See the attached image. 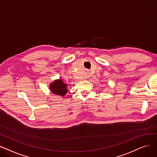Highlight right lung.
Returning <instances> with one entry per match:
<instances>
[{
	"label": "right lung",
	"instance_id": "obj_1",
	"mask_svg": "<svg viewBox=\"0 0 157 157\" xmlns=\"http://www.w3.org/2000/svg\"><path fill=\"white\" fill-rule=\"evenodd\" d=\"M50 89L52 92L55 94H59L63 97L67 93V85L64 84L62 79H58L55 81L53 83L50 85Z\"/></svg>",
	"mask_w": 157,
	"mask_h": 157
}]
</instances>
